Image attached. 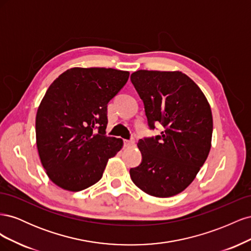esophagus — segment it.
<instances>
[{"instance_id":"esophagus-1","label":"esophagus","mask_w":251,"mask_h":251,"mask_svg":"<svg viewBox=\"0 0 251 251\" xmlns=\"http://www.w3.org/2000/svg\"><path fill=\"white\" fill-rule=\"evenodd\" d=\"M124 143H125V147H134L135 141H134V140L125 139V140H124Z\"/></svg>"}]
</instances>
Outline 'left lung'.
<instances>
[{
    "mask_svg": "<svg viewBox=\"0 0 251 251\" xmlns=\"http://www.w3.org/2000/svg\"><path fill=\"white\" fill-rule=\"evenodd\" d=\"M131 80L144 103L156 137L138 141L142 162L130 170L134 184L150 196L169 198L192 183L211 147L212 115L201 89L180 71L138 70Z\"/></svg>",
    "mask_w": 251,
    "mask_h": 251,
    "instance_id": "1",
    "label": "left lung"
}]
</instances>
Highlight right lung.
<instances>
[{
  "mask_svg": "<svg viewBox=\"0 0 251 251\" xmlns=\"http://www.w3.org/2000/svg\"><path fill=\"white\" fill-rule=\"evenodd\" d=\"M112 68H71L53 81L35 118L36 147L55 185L79 192L102 177L109 159L123 149L121 138L105 136L108 102L128 79Z\"/></svg>",
  "mask_w": 251,
  "mask_h": 251,
  "instance_id": "right-lung-1",
  "label": "right lung"
}]
</instances>
